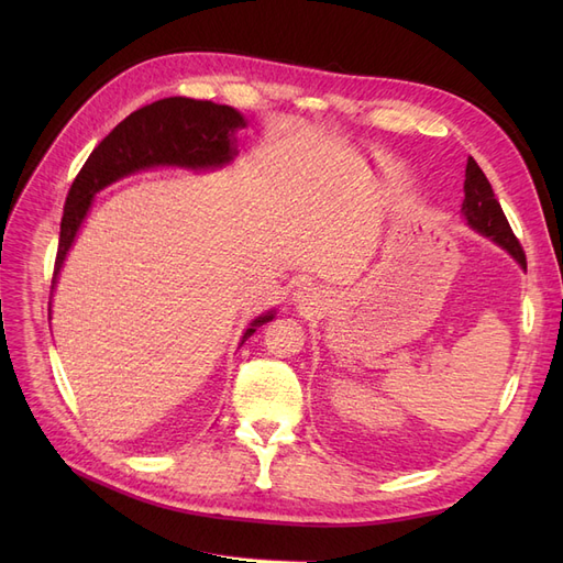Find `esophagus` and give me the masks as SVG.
<instances>
[{"mask_svg": "<svg viewBox=\"0 0 563 563\" xmlns=\"http://www.w3.org/2000/svg\"><path fill=\"white\" fill-rule=\"evenodd\" d=\"M298 298H300V296H298Z\"/></svg>", "mask_w": 563, "mask_h": 563, "instance_id": "34e87169", "label": "esophagus"}]
</instances>
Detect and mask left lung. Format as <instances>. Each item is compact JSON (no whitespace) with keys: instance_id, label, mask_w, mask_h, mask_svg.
I'll return each instance as SVG.
<instances>
[{"instance_id":"8db88e82","label":"left lung","mask_w":563,"mask_h":563,"mask_svg":"<svg viewBox=\"0 0 563 563\" xmlns=\"http://www.w3.org/2000/svg\"><path fill=\"white\" fill-rule=\"evenodd\" d=\"M463 216L467 218V225L484 236H490L493 242L507 249L515 258L526 267V253L509 228L507 218L500 209V201L493 195V187L484 172L472 157L467 159L465 168V199H463Z\"/></svg>"}]
</instances>
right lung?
Segmentation results:
<instances>
[{
	"instance_id": "1",
	"label": "right lung",
	"mask_w": 563,
	"mask_h": 563,
	"mask_svg": "<svg viewBox=\"0 0 563 563\" xmlns=\"http://www.w3.org/2000/svg\"><path fill=\"white\" fill-rule=\"evenodd\" d=\"M242 126H246L244 117L234 108L183 96L155 100L152 106L135 110L124 122H119L91 152L67 192L51 291L56 288L65 255L70 251L98 190L150 166H223L236 155L232 135ZM272 317L275 314L267 312L253 319L242 343Z\"/></svg>"
}]
</instances>
